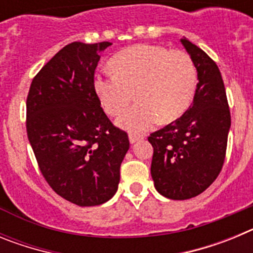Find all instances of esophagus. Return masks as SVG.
<instances>
[{
	"instance_id": "esophagus-1",
	"label": "esophagus",
	"mask_w": 253,
	"mask_h": 253,
	"mask_svg": "<svg viewBox=\"0 0 253 253\" xmlns=\"http://www.w3.org/2000/svg\"><path fill=\"white\" fill-rule=\"evenodd\" d=\"M140 139H142V137H140V135H137V134H133V133L129 134V140H130L131 144L135 142H138V140H140Z\"/></svg>"
}]
</instances>
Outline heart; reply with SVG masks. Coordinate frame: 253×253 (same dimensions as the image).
<instances>
[{
    "mask_svg": "<svg viewBox=\"0 0 253 253\" xmlns=\"http://www.w3.org/2000/svg\"><path fill=\"white\" fill-rule=\"evenodd\" d=\"M110 64L114 73L97 75L93 86L110 116L124 113L133 97L138 100L119 119L126 130L140 133L157 119L173 122L193 101L198 71L186 51L138 44L119 51Z\"/></svg>",
    "mask_w": 253,
    "mask_h": 253,
    "instance_id": "1",
    "label": "heart"
}]
</instances>
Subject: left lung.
Returning a JSON list of instances; mask_svg holds the SVG:
<instances>
[{
  "instance_id": "1",
  "label": "left lung",
  "mask_w": 253,
  "mask_h": 253,
  "mask_svg": "<svg viewBox=\"0 0 253 253\" xmlns=\"http://www.w3.org/2000/svg\"><path fill=\"white\" fill-rule=\"evenodd\" d=\"M198 71L193 105L148 137L153 147L151 175L161 195L172 200L198 196L222 171L231 111L218 66L203 49L182 38Z\"/></svg>"
}]
</instances>
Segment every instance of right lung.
I'll return each mask as SVG.
<instances>
[{
	"label": "right lung",
	"instance_id": "1",
	"mask_svg": "<svg viewBox=\"0 0 253 253\" xmlns=\"http://www.w3.org/2000/svg\"><path fill=\"white\" fill-rule=\"evenodd\" d=\"M110 42H73L37 73L26 99V131L49 186L80 207L115 195L128 133L115 126L96 95L95 69Z\"/></svg>",
	"mask_w": 253,
	"mask_h": 253
}]
</instances>
